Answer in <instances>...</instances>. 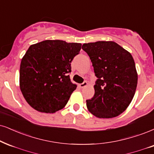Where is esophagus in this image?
Wrapping results in <instances>:
<instances>
[{"label":"esophagus","mask_w":154,"mask_h":154,"mask_svg":"<svg viewBox=\"0 0 154 154\" xmlns=\"http://www.w3.org/2000/svg\"><path fill=\"white\" fill-rule=\"evenodd\" d=\"M87 84H88L87 81H83L82 83L79 84V87H80V88H83V87H85L86 86H87Z\"/></svg>","instance_id":"esophagus-1"}]
</instances>
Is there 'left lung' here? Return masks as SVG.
I'll return each instance as SVG.
<instances>
[{"label": "left lung", "mask_w": 154, "mask_h": 154, "mask_svg": "<svg viewBox=\"0 0 154 154\" xmlns=\"http://www.w3.org/2000/svg\"><path fill=\"white\" fill-rule=\"evenodd\" d=\"M97 78L95 94L86 100L88 111L98 118L118 116L127 109L135 94L138 82L131 54L113 41L84 43Z\"/></svg>", "instance_id": "8db88e82"}]
</instances>
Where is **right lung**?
<instances>
[{
  "label": "right lung",
  "mask_w": 154,
  "mask_h": 154,
  "mask_svg": "<svg viewBox=\"0 0 154 154\" xmlns=\"http://www.w3.org/2000/svg\"><path fill=\"white\" fill-rule=\"evenodd\" d=\"M81 48V43L60 40H46L29 47L20 63V88L32 108L51 113L67 104L76 89L69 76L71 63Z\"/></svg>",
  "instance_id": "add662e5"
}]
</instances>
